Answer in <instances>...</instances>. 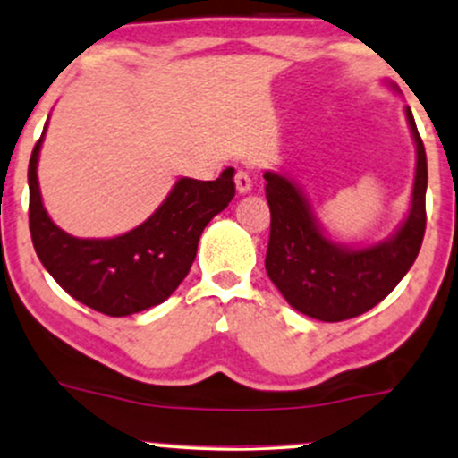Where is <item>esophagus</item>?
Listing matches in <instances>:
<instances>
[{"instance_id":"34e87169","label":"esophagus","mask_w":458,"mask_h":458,"mask_svg":"<svg viewBox=\"0 0 458 458\" xmlns=\"http://www.w3.org/2000/svg\"><path fill=\"white\" fill-rule=\"evenodd\" d=\"M235 188H238L240 195H244V192H249L252 188V177H250V171L249 169H240L235 171Z\"/></svg>"}]
</instances>
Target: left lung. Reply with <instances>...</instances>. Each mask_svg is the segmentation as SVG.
Returning a JSON list of instances; mask_svg holds the SVG:
<instances>
[{
	"label": "left lung",
	"instance_id": "1",
	"mask_svg": "<svg viewBox=\"0 0 458 458\" xmlns=\"http://www.w3.org/2000/svg\"><path fill=\"white\" fill-rule=\"evenodd\" d=\"M405 113L416 141V180L410 214L390 240L367 249L327 240L300 188L272 171L263 175L270 206L266 272L300 313L319 321H343L367 313L401 283L416 261L427 229L428 174L410 106Z\"/></svg>",
	"mask_w": 458,
	"mask_h": 458
}]
</instances>
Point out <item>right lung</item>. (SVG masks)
I'll list each match as a JSON object with an SVG mask.
<instances>
[{"label":"right lung","instance_id":"right-lung-1","mask_svg":"<svg viewBox=\"0 0 458 458\" xmlns=\"http://www.w3.org/2000/svg\"><path fill=\"white\" fill-rule=\"evenodd\" d=\"M45 131L27 169L38 259L64 292L102 315L126 317L165 302L191 272L206 225L233 199V169L212 182L182 177L143 225L117 238L81 240L59 229L42 206L36 166Z\"/></svg>","mask_w":458,"mask_h":458}]
</instances>
